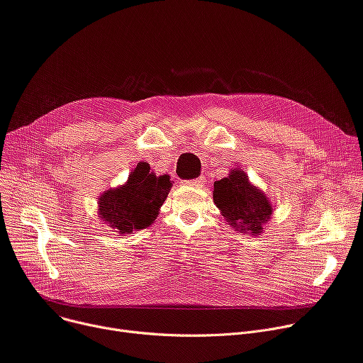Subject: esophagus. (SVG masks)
I'll return each mask as SVG.
<instances>
[{
    "label": "esophagus",
    "instance_id": "esophagus-1",
    "mask_svg": "<svg viewBox=\"0 0 363 363\" xmlns=\"http://www.w3.org/2000/svg\"><path fill=\"white\" fill-rule=\"evenodd\" d=\"M204 182H206L204 177H199V178L191 179V181H182V184L188 185V186H201Z\"/></svg>",
    "mask_w": 363,
    "mask_h": 363
}]
</instances>
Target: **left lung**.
Instances as JSON below:
<instances>
[{
    "label": "left lung",
    "mask_w": 363,
    "mask_h": 363,
    "mask_svg": "<svg viewBox=\"0 0 363 363\" xmlns=\"http://www.w3.org/2000/svg\"><path fill=\"white\" fill-rule=\"evenodd\" d=\"M214 204L233 228L258 235L273 213L270 200L248 181L245 172L235 169L228 178L214 182Z\"/></svg>",
    "instance_id": "left-lung-1"
}]
</instances>
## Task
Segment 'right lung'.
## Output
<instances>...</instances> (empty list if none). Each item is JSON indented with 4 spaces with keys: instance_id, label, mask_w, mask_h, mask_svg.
<instances>
[{
    "instance_id": "add662e5",
    "label": "right lung",
    "mask_w": 363,
    "mask_h": 363,
    "mask_svg": "<svg viewBox=\"0 0 363 363\" xmlns=\"http://www.w3.org/2000/svg\"><path fill=\"white\" fill-rule=\"evenodd\" d=\"M171 186V177H156L146 162H140L125 185L105 191L99 200V217L121 235L147 228L155 222Z\"/></svg>"
}]
</instances>
